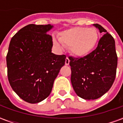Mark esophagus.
I'll return each mask as SVG.
<instances>
[{"label": "esophagus", "instance_id": "obj_1", "mask_svg": "<svg viewBox=\"0 0 123 123\" xmlns=\"http://www.w3.org/2000/svg\"><path fill=\"white\" fill-rule=\"evenodd\" d=\"M69 62H70L69 59H68V57H67L66 59H65V64H66V65H68V64H69Z\"/></svg>", "mask_w": 123, "mask_h": 123}]
</instances>
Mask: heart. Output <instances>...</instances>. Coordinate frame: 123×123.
<instances>
[{"mask_svg": "<svg viewBox=\"0 0 123 123\" xmlns=\"http://www.w3.org/2000/svg\"><path fill=\"white\" fill-rule=\"evenodd\" d=\"M98 37L95 28L74 27L60 33L59 40L53 39V44L59 49H62L64 46L69 48L74 56L84 57L95 48Z\"/></svg>", "mask_w": 123, "mask_h": 123, "instance_id": "heart-1", "label": "heart"}]
</instances>
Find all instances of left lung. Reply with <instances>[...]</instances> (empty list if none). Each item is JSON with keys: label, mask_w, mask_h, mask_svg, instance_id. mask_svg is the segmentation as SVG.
I'll list each match as a JSON object with an SVG mask.
<instances>
[{"label": "left lung", "mask_w": 123, "mask_h": 123, "mask_svg": "<svg viewBox=\"0 0 123 123\" xmlns=\"http://www.w3.org/2000/svg\"><path fill=\"white\" fill-rule=\"evenodd\" d=\"M93 25L104 34L96 49L84 57L69 56L72 87L79 97L88 100L96 99L109 90L117 67L113 37L99 24Z\"/></svg>", "instance_id": "8db88e82"}]
</instances>
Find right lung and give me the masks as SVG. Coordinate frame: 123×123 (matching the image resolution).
Listing matches in <instances>:
<instances>
[{
    "label": "right lung",
    "instance_id": "1",
    "mask_svg": "<svg viewBox=\"0 0 123 123\" xmlns=\"http://www.w3.org/2000/svg\"><path fill=\"white\" fill-rule=\"evenodd\" d=\"M53 25L29 24L15 34L6 55L8 78L12 90L30 103L50 95L54 81L65 63L64 55L51 53Z\"/></svg>",
    "mask_w": 123,
    "mask_h": 123
}]
</instances>
